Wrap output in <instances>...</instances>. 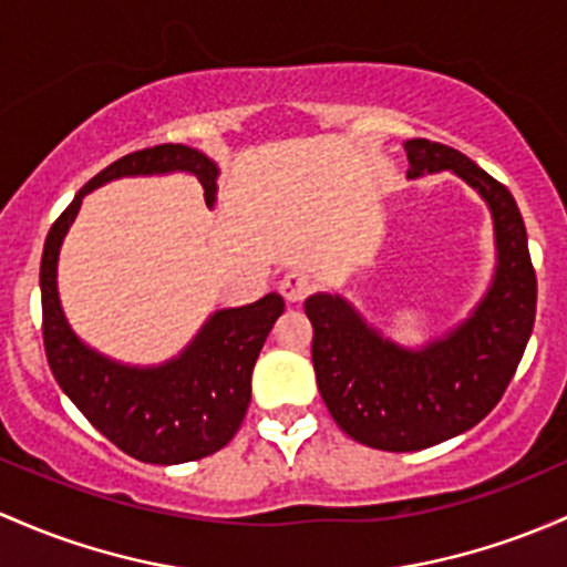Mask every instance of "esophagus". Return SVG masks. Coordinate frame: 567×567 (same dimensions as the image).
I'll list each match as a JSON object with an SVG mask.
<instances>
[{"label": "esophagus", "instance_id": "obj_1", "mask_svg": "<svg viewBox=\"0 0 567 567\" xmlns=\"http://www.w3.org/2000/svg\"><path fill=\"white\" fill-rule=\"evenodd\" d=\"M279 293L285 296V301L299 303L307 299L309 293H312V279L301 271H288L282 277V282H279Z\"/></svg>", "mask_w": 567, "mask_h": 567}]
</instances>
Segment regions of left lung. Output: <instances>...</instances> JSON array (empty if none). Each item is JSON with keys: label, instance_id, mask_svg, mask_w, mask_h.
<instances>
[{"label": "left lung", "instance_id": "1", "mask_svg": "<svg viewBox=\"0 0 567 567\" xmlns=\"http://www.w3.org/2000/svg\"><path fill=\"white\" fill-rule=\"evenodd\" d=\"M404 152L410 178L454 171L484 195L497 236V271L470 320L419 353L369 329L339 296L318 293L303 303L331 419L361 445L393 454L443 443L492 413L519 367L538 301L527 230L508 187L445 143L413 138Z\"/></svg>", "mask_w": 567, "mask_h": 567}]
</instances>
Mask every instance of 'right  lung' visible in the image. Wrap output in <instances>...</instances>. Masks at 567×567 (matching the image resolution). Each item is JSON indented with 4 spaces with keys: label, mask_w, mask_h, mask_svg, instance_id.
<instances>
[{
    "label": "right lung",
    "mask_w": 567,
    "mask_h": 567,
    "mask_svg": "<svg viewBox=\"0 0 567 567\" xmlns=\"http://www.w3.org/2000/svg\"><path fill=\"white\" fill-rule=\"evenodd\" d=\"M187 171L200 182L206 204H214L217 168L198 148L159 143L124 154L100 171L51 225L40 264L43 290L45 359L59 389L118 451L148 464H182L204 458L234 440L247 413L249 380L274 320L282 315V296L236 309H219L195 342L157 369L118 367L70 331L59 307L56 260L62 238L79 214L81 198L118 176Z\"/></svg>",
    "instance_id": "right-lung-1"
}]
</instances>
